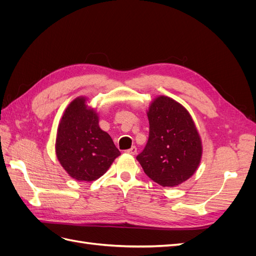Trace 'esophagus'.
I'll use <instances>...</instances> for the list:
<instances>
[{"label": "esophagus", "mask_w": 256, "mask_h": 256, "mask_svg": "<svg viewBox=\"0 0 256 256\" xmlns=\"http://www.w3.org/2000/svg\"><path fill=\"white\" fill-rule=\"evenodd\" d=\"M126 152H127V154H136V146H132V147H131V148L127 150Z\"/></svg>", "instance_id": "1"}]
</instances>
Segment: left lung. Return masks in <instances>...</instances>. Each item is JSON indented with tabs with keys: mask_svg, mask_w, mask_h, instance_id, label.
<instances>
[{
	"mask_svg": "<svg viewBox=\"0 0 256 256\" xmlns=\"http://www.w3.org/2000/svg\"><path fill=\"white\" fill-rule=\"evenodd\" d=\"M150 136L138 154L145 174L162 187L190 178L202 157V142L189 112L172 98L154 99L147 112Z\"/></svg>",
	"mask_w": 256,
	"mask_h": 256,
	"instance_id": "left-lung-1",
	"label": "left lung"
}]
</instances>
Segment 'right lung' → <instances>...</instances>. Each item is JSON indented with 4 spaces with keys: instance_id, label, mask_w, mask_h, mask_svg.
<instances>
[{
    "instance_id": "1",
    "label": "right lung",
    "mask_w": 256,
    "mask_h": 256,
    "mask_svg": "<svg viewBox=\"0 0 256 256\" xmlns=\"http://www.w3.org/2000/svg\"><path fill=\"white\" fill-rule=\"evenodd\" d=\"M84 97L67 106L58 128L56 157L65 171L80 182L102 176L120 152L111 136L98 125V114L85 104Z\"/></svg>"
}]
</instances>
